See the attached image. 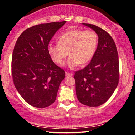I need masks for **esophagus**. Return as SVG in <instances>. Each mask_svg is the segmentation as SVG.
I'll return each mask as SVG.
<instances>
[{
	"instance_id": "34e87169",
	"label": "esophagus",
	"mask_w": 135,
	"mask_h": 135,
	"mask_svg": "<svg viewBox=\"0 0 135 135\" xmlns=\"http://www.w3.org/2000/svg\"><path fill=\"white\" fill-rule=\"evenodd\" d=\"M65 74L66 76H72V75H73V73H70L68 72H66Z\"/></svg>"
}]
</instances>
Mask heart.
<instances>
[{"instance_id":"b5f03b06","label":"heart","mask_w":135,"mask_h":135,"mask_svg":"<svg viewBox=\"0 0 135 135\" xmlns=\"http://www.w3.org/2000/svg\"><path fill=\"white\" fill-rule=\"evenodd\" d=\"M98 38L93 30L72 29L59 37L58 44H49L47 51L52 60L63 66L65 60L70 55L67 65L74 69L79 65H85L91 61L97 48Z\"/></svg>"}]
</instances>
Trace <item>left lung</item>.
I'll return each instance as SVG.
<instances>
[{"instance_id": "obj_1", "label": "left lung", "mask_w": 135, "mask_h": 135, "mask_svg": "<svg viewBox=\"0 0 135 135\" xmlns=\"http://www.w3.org/2000/svg\"><path fill=\"white\" fill-rule=\"evenodd\" d=\"M98 36V44L91 62L74 75L78 100L83 105L98 107L110 98L119 81V56L109 33L92 24L83 23Z\"/></svg>"}]
</instances>
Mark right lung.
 I'll return each mask as SVG.
<instances>
[{"instance_id": "1", "label": "right lung", "mask_w": 135, "mask_h": 135, "mask_svg": "<svg viewBox=\"0 0 135 135\" xmlns=\"http://www.w3.org/2000/svg\"><path fill=\"white\" fill-rule=\"evenodd\" d=\"M66 21L39 24L26 29L17 39L11 72L17 91L29 105L45 108L55 102L65 72L47 51L51 38Z\"/></svg>"}]
</instances>
